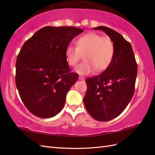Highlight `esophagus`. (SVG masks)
I'll list each match as a JSON object with an SVG mask.
<instances>
[{"instance_id": "1", "label": "esophagus", "mask_w": 155, "mask_h": 155, "mask_svg": "<svg viewBox=\"0 0 155 155\" xmlns=\"http://www.w3.org/2000/svg\"><path fill=\"white\" fill-rule=\"evenodd\" d=\"M78 79H79V80H84V78L83 77H81V76H80V77H78Z\"/></svg>"}]
</instances>
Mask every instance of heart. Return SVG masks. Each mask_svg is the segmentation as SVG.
Masks as SVG:
<instances>
[{
    "label": "heart",
    "instance_id": "1",
    "mask_svg": "<svg viewBox=\"0 0 155 155\" xmlns=\"http://www.w3.org/2000/svg\"><path fill=\"white\" fill-rule=\"evenodd\" d=\"M76 47H67L66 58L68 64L74 67L84 56V61L75 68L81 75L90 74L95 69L97 72L106 70L114 57V45L108 36L88 32L77 39Z\"/></svg>",
    "mask_w": 155,
    "mask_h": 155
}]
</instances>
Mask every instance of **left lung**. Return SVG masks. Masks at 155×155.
<instances>
[{"label": "left lung", "instance_id": "8db88e82", "mask_svg": "<svg viewBox=\"0 0 155 155\" xmlns=\"http://www.w3.org/2000/svg\"><path fill=\"white\" fill-rule=\"evenodd\" d=\"M94 29L103 31L114 45V57L109 67L103 73L85 81V108L95 120L104 122L120 115L132 99L137 64L132 46L120 33L104 26Z\"/></svg>", "mask_w": 155, "mask_h": 155}]
</instances>
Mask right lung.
Listing matches in <instances>:
<instances>
[{
	"label": "right lung",
	"instance_id": "add662e5",
	"mask_svg": "<svg viewBox=\"0 0 155 155\" xmlns=\"http://www.w3.org/2000/svg\"><path fill=\"white\" fill-rule=\"evenodd\" d=\"M83 32L74 27H45L26 41L16 62L15 82L23 104L35 116L54 117L62 109L70 88L78 80L65 51Z\"/></svg>",
	"mask_w": 155,
	"mask_h": 155
}]
</instances>
